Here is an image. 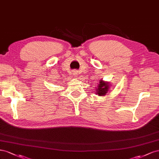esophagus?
Masks as SVG:
<instances>
[{
	"instance_id": "34e87169",
	"label": "esophagus",
	"mask_w": 159,
	"mask_h": 159,
	"mask_svg": "<svg viewBox=\"0 0 159 159\" xmlns=\"http://www.w3.org/2000/svg\"><path fill=\"white\" fill-rule=\"evenodd\" d=\"M72 75H73L75 76H77V75H78V72L76 70L72 71Z\"/></svg>"
}]
</instances>
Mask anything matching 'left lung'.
<instances>
[{
  "instance_id": "8db88e82",
  "label": "left lung",
  "mask_w": 159,
  "mask_h": 159,
  "mask_svg": "<svg viewBox=\"0 0 159 159\" xmlns=\"http://www.w3.org/2000/svg\"><path fill=\"white\" fill-rule=\"evenodd\" d=\"M111 84L107 81H104L103 80H100L98 83L97 87H96V94L100 97H102L106 95L108 90L110 89Z\"/></svg>"
}]
</instances>
